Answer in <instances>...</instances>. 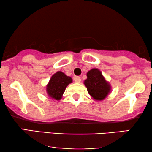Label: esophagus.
<instances>
[{
  "label": "esophagus",
  "instance_id": "34e87169",
  "mask_svg": "<svg viewBox=\"0 0 152 152\" xmlns=\"http://www.w3.org/2000/svg\"><path fill=\"white\" fill-rule=\"evenodd\" d=\"M74 82L75 83H80L81 82V78L80 77H75Z\"/></svg>",
  "mask_w": 152,
  "mask_h": 152
}]
</instances>
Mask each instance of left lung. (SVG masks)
I'll return each instance as SVG.
<instances>
[{
  "label": "left lung",
  "mask_w": 152,
  "mask_h": 152,
  "mask_svg": "<svg viewBox=\"0 0 152 152\" xmlns=\"http://www.w3.org/2000/svg\"><path fill=\"white\" fill-rule=\"evenodd\" d=\"M84 84L91 97L95 101L104 99L111 91V86L97 68H92L86 73Z\"/></svg>",
  "instance_id": "8db88e82"
}]
</instances>
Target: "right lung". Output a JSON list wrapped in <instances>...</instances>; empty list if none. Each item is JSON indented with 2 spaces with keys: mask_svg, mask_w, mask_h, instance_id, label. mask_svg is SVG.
Instances as JSON below:
<instances>
[{
  "mask_svg": "<svg viewBox=\"0 0 152 152\" xmlns=\"http://www.w3.org/2000/svg\"><path fill=\"white\" fill-rule=\"evenodd\" d=\"M72 82V78L66 75L64 72L57 71L53 75L46 85V93L50 98L60 100L63 97L66 88Z\"/></svg>",
  "mask_w": 152,
  "mask_h": 152,
  "instance_id": "1",
  "label": "right lung"
}]
</instances>
